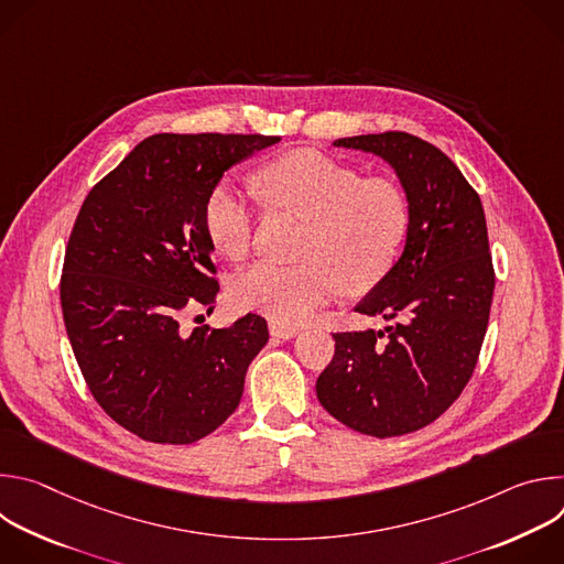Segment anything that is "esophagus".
I'll return each mask as SVG.
<instances>
[{"label":"esophagus","mask_w":564,"mask_h":564,"mask_svg":"<svg viewBox=\"0 0 564 564\" xmlns=\"http://www.w3.org/2000/svg\"><path fill=\"white\" fill-rule=\"evenodd\" d=\"M270 335L272 337H281V339H292L299 335L296 326H285V324H276V321H270Z\"/></svg>","instance_id":"1"}]
</instances>
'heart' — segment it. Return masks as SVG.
Here are the masks:
<instances>
[{"mask_svg": "<svg viewBox=\"0 0 564 564\" xmlns=\"http://www.w3.org/2000/svg\"><path fill=\"white\" fill-rule=\"evenodd\" d=\"M261 194L279 209L307 220L301 263L261 261L231 283V301L272 316L276 324H303L318 305L346 292L372 290L394 265L411 223L406 192L383 176L361 178L357 170L318 151H292L257 176ZM203 220L214 248L246 259L254 243L257 205L231 181L214 185Z\"/></svg>", "mask_w": 564, "mask_h": 564, "instance_id": "b5f03b06", "label": "heart"}]
</instances>
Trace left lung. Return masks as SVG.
Wrapping results in <instances>:
<instances>
[{"instance_id": "left-lung-1", "label": "left lung", "mask_w": 564, "mask_h": 564, "mask_svg": "<svg viewBox=\"0 0 564 564\" xmlns=\"http://www.w3.org/2000/svg\"><path fill=\"white\" fill-rule=\"evenodd\" d=\"M335 147L383 158L406 192L411 223L404 252L355 307L392 324L335 333L316 397L357 433L406 435L435 422L477 366L496 288L487 218L453 160L417 135L368 133Z\"/></svg>"}]
</instances>
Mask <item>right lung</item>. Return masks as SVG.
Masks as SVG:
<instances>
[{
    "mask_svg": "<svg viewBox=\"0 0 564 564\" xmlns=\"http://www.w3.org/2000/svg\"><path fill=\"white\" fill-rule=\"evenodd\" d=\"M279 135L155 133L85 198L68 236L66 335L102 411L153 444H194L238 406L268 324L183 328L218 294L203 207L223 174Z\"/></svg>",
    "mask_w": 564,
    "mask_h": 564,
    "instance_id": "1",
    "label": "right lung"
}]
</instances>
